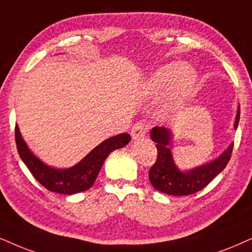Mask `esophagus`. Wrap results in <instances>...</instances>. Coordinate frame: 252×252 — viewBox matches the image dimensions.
<instances>
[{"mask_svg": "<svg viewBox=\"0 0 252 252\" xmlns=\"http://www.w3.org/2000/svg\"><path fill=\"white\" fill-rule=\"evenodd\" d=\"M148 130H149V126L148 124L142 122V121H139V122H137L136 124H133L132 129H131V136L133 139H139L142 138V137H144L146 133H148Z\"/></svg>", "mask_w": 252, "mask_h": 252, "instance_id": "esophagus-1", "label": "esophagus"}]
</instances>
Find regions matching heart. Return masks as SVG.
<instances>
[{"label": "heart", "mask_w": 252, "mask_h": 252, "mask_svg": "<svg viewBox=\"0 0 252 252\" xmlns=\"http://www.w3.org/2000/svg\"><path fill=\"white\" fill-rule=\"evenodd\" d=\"M195 72L184 63H171L161 68L151 80L155 93L161 94L172 89L173 102L179 104L193 92L195 84Z\"/></svg>", "instance_id": "1"}]
</instances>
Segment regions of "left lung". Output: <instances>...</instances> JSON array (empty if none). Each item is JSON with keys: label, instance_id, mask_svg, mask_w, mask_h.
<instances>
[{"label": "left lung", "instance_id": "1", "mask_svg": "<svg viewBox=\"0 0 252 252\" xmlns=\"http://www.w3.org/2000/svg\"><path fill=\"white\" fill-rule=\"evenodd\" d=\"M240 121V108H238L235 128ZM152 141L157 143V159L149 171V179L152 186L159 192L168 195H190L208 185L214 178L221 173L230 160L234 144L229 146L216 160L194 168L189 172H181L177 168L172 159L170 151L171 132L163 126H155L151 130Z\"/></svg>", "mask_w": 252, "mask_h": 252}]
</instances>
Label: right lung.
<instances>
[{
    "mask_svg": "<svg viewBox=\"0 0 252 252\" xmlns=\"http://www.w3.org/2000/svg\"><path fill=\"white\" fill-rule=\"evenodd\" d=\"M131 139L129 133H121L107 139L96 146L91 154H88L75 166L67 170H55L44 165L39 159L34 157L28 149L20 129L15 126V141L17 151L22 160L27 165L29 171L38 183L43 185L47 190L60 194L80 193L93 186L94 181L100 172L101 167L111 151L123 148Z\"/></svg>",
    "mask_w": 252,
    "mask_h": 252,
    "instance_id": "right-lung-1",
    "label": "right lung"
}]
</instances>
